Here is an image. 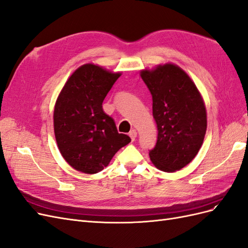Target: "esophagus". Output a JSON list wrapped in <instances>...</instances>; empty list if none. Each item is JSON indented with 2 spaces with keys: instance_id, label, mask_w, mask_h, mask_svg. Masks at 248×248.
Returning a JSON list of instances; mask_svg holds the SVG:
<instances>
[{
  "instance_id": "1",
  "label": "esophagus",
  "mask_w": 248,
  "mask_h": 248,
  "mask_svg": "<svg viewBox=\"0 0 248 248\" xmlns=\"http://www.w3.org/2000/svg\"><path fill=\"white\" fill-rule=\"evenodd\" d=\"M137 136H138V132H137V130H136V129H132V130H130V132H129V137H130V139H131V140H132V141H133L134 140H136Z\"/></svg>"
}]
</instances>
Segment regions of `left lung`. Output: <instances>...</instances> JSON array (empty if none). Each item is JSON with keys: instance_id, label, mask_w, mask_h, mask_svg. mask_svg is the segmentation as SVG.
I'll return each instance as SVG.
<instances>
[{"instance_id": "left-lung-1", "label": "left lung", "mask_w": 248, "mask_h": 248, "mask_svg": "<svg viewBox=\"0 0 248 248\" xmlns=\"http://www.w3.org/2000/svg\"><path fill=\"white\" fill-rule=\"evenodd\" d=\"M152 95L158 137L149 156L154 166L171 172L187 166L200 151L207 129V112L197 86L175 64L141 70Z\"/></svg>"}]
</instances>
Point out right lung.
<instances>
[{"mask_svg":"<svg viewBox=\"0 0 248 248\" xmlns=\"http://www.w3.org/2000/svg\"><path fill=\"white\" fill-rule=\"evenodd\" d=\"M121 76L94 64L74 71L58 96L54 130L63 158L74 170L96 174L130 142L119 133L114 119L103 111L102 102Z\"/></svg>","mask_w":248,"mask_h":248,"instance_id":"right-lung-1","label":"right lung"}]
</instances>
